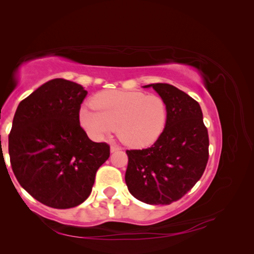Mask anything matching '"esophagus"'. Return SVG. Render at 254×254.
Returning a JSON list of instances; mask_svg holds the SVG:
<instances>
[{
  "mask_svg": "<svg viewBox=\"0 0 254 254\" xmlns=\"http://www.w3.org/2000/svg\"><path fill=\"white\" fill-rule=\"evenodd\" d=\"M119 150H121V148L119 147V145H111V152H117Z\"/></svg>",
  "mask_w": 254,
  "mask_h": 254,
  "instance_id": "34e87169",
  "label": "esophagus"
}]
</instances>
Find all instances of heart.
Instances as JSON below:
<instances>
[{"instance_id": "heart-1", "label": "heart", "mask_w": 254, "mask_h": 254, "mask_svg": "<svg viewBox=\"0 0 254 254\" xmlns=\"http://www.w3.org/2000/svg\"><path fill=\"white\" fill-rule=\"evenodd\" d=\"M92 106L79 110L78 120L93 140L117 128L119 139L132 148L156 142L167 122V105L160 96L141 92L106 91L93 97Z\"/></svg>"}]
</instances>
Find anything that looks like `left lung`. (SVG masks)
Segmentation results:
<instances>
[{
    "label": "left lung",
    "mask_w": 254,
    "mask_h": 254,
    "mask_svg": "<svg viewBox=\"0 0 254 254\" xmlns=\"http://www.w3.org/2000/svg\"><path fill=\"white\" fill-rule=\"evenodd\" d=\"M167 105V122L151 148L127 150L126 183L143 203L169 205L182 198L204 174L208 132L194 98L169 84H150Z\"/></svg>",
    "instance_id": "obj_1"
}]
</instances>
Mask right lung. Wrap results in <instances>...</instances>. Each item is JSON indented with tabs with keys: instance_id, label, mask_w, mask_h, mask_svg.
<instances>
[{
	"instance_id": "obj_1",
	"label": "right lung",
	"mask_w": 254,
	"mask_h": 254,
	"mask_svg": "<svg viewBox=\"0 0 254 254\" xmlns=\"http://www.w3.org/2000/svg\"><path fill=\"white\" fill-rule=\"evenodd\" d=\"M87 92L63 78L47 81L20 102L8 135L14 176L33 198L53 208H71L92 191L110 145L93 142L78 113Z\"/></svg>"
}]
</instances>
